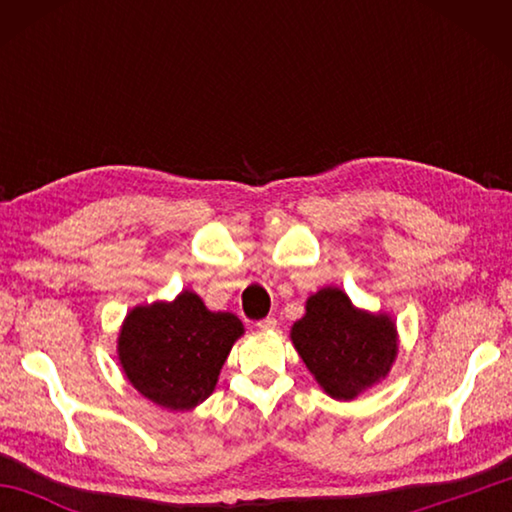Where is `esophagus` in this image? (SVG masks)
Listing matches in <instances>:
<instances>
[{
	"label": "esophagus",
	"instance_id": "1",
	"mask_svg": "<svg viewBox=\"0 0 512 512\" xmlns=\"http://www.w3.org/2000/svg\"><path fill=\"white\" fill-rule=\"evenodd\" d=\"M259 329H275L277 327V318L275 316H266L262 320H257Z\"/></svg>",
	"mask_w": 512,
	"mask_h": 512
}]
</instances>
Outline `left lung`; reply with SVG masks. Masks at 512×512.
<instances>
[{
    "label": "left lung",
    "mask_w": 512,
    "mask_h": 512,
    "mask_svg": "<svg viewBox=\"0 0 512 512\" xmlns=\"http://www.w3.org/2000/svg\"><path fill=\"white\" fill-rule=\"evenodd\" d=\"M291 341L334 400H352L386 377L397 354L393 320L354 309L350 298L332 287L307 300V314L291 327Z\"/></svg>",
    "instance_id": "left-lung-1"
}]
</instances>
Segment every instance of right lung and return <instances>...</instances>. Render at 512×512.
I'll return each instance as SVG.
<instances>
[{"instance_id":"add662e5","label":"right lung","mask_w":512,"mask_h":512,"mask_svg":"<svg viewBox=\"0 0 512 512\" xmlns=\"http://www.w3.org/2000/svg\"><path fill=\"white\" fill-rule=\"evenodd\" d=\"M244 325L235 314L210 311L192 291L173 302L135 307L119 334V361L151 402L187 411L212 395L221 366Z\"/></svg>"}]
</instances>
